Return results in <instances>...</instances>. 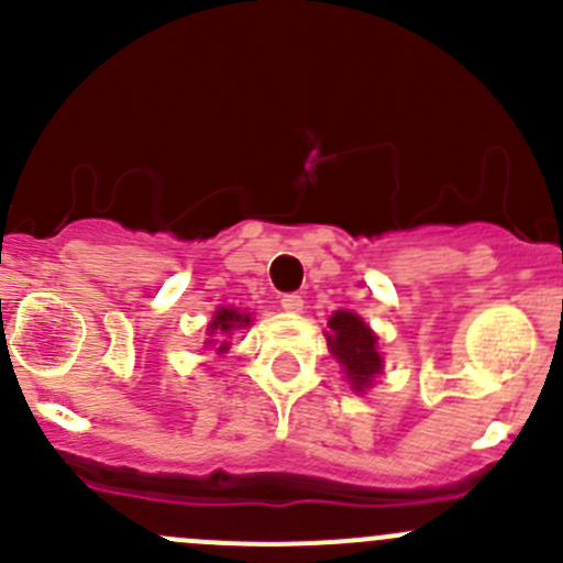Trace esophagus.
Returning <instances> with one entry per match:
<instances>
[{
	"instance_id": "esophagus-1",
	"label": "esophagus",
	"mask_w": 563,
	"mask_h": 563,
	"mask_svg": "<svg viewBox=\"0 0 563 563\" xmlns=\"http://www.w3.org/2000/svg\"><path fill=\"white\" fill-rule=\"evenodd\" d=\"M280 308H283V310H288V313H302L305 299H302V297H297V294H283Z\"/></svg>"
}]
</instances>
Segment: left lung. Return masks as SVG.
I'll use <instances>...</instances> for the list:
<instances>
[{
    "mask_svg": "<svg viewBox=\"0 0 563 563\" xmlns=\"http://www.w3.org/2000/svg\"><path fill=\"white\" fill-rule=\"evenodd\" d=\"M329 329H332V332H327L329 351L343 367L351 389L365 391L367 387H373V378L384 371L376 332L349 310H338L329 318Z\"/></svg>",
    "mask_w": 563,
    "mask_h": 563,
    "instance_id": "left-lung-1",
    "label": "left lung"
}]
</instances>
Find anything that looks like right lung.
Returning a JSON list of instances; mask_svg holds the SVG:
<instances>
[{
    "label": "right lung",
    "instance_id": "1",
    "mask_svg": "<svg viewBox=\"0 0 563 563\" xmlns=\"http://www.w3.org/2000/svg\"><path fill=\"white\" fill-rule=\"evenodd\" d=\"M242 327H250V316L247 313H240L236 308H218L214 310L212 321H209L207 327V345H218V354H223V351H229L231 343H225L223 338H229L234 329H242Z\"/></svg>",
    "mask_w": 563,
    "mask_h": 563
}]
</instances>
